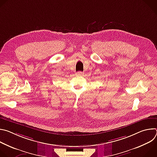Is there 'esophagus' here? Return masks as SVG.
<instances>
[{
	"mask_svg": "<svg viewBox=\"0 0 157 157\" xmlns=\"http://www.w3.org/2000/svg\"><path fill=\"white\" fill-rule=\"evenodd\" d=\"M83 74H84V73H83L82 72H81V71H78V72L76 73V75H78V76H82Z\"/></svg>",
	"mask_w": 157,
	"mask_h": 157,
	"instance_id": "obj_1",
	"label": "esophagus"
}]
</instances>
